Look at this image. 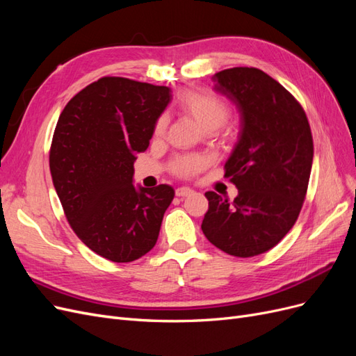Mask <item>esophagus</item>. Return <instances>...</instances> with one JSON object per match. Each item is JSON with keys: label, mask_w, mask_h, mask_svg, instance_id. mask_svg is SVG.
I'll use <instances>...</instances> for the list:
<instances>
[{"label": "esophagus", "mask_w": 356, "mask_h": 356, "mask_svg": "<svg viewBox=\"0 0 356 356\" xmlns=\"http://www.w3.org/2000/svg\"><path fill=\"white\" fill-rule=\"evenodd\" d=\"M193 191L190 187H178L177 190H175V195L178 196V197H187V196H190V195H193Z\"/></svg>", "instance_id": "esophagus-1"}]
</instances>
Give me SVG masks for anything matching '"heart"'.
<instances>
[{"label": "heart", "mask_w": 356, "mask_h": 356, "mask_svg": "<svg viewBox=\"0 0 356 356\" xmlns=\"http://www.w3.org/2000/svg\"><path fill=\"white\" fill-rule=\"evenodd\" d=\"M181 108L196 118V122L207 129L213 131L217 129L218 134L227 132L225 122L230 117L232 106L229 101L212 90L191 89L187 90L179 99ZM168 126V115L161 114L154 124V134L163 135ZM204 166V159L200 156H179L170 165L172 174L181 178H190Z\"/></svg>", "instance_id": "obj_1"}]
</instances>
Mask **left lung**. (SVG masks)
<instances>
[{
	"mask_svg": "<svg viewBox=\"0 0 356 356\" xmlns=\"http://www.w3.org/2000/svg\"><path fill=\"white\" fill-rule=\"evenodd\" d=\"M242 114V135L224 166L239 190L234 200L207 191L202 221L218 250L248 258L267 252L293 229L306 199L314 138L301 104L258 68L236 67L212 77Z\"/></svg>",
	"mask_w": 356,
	"mask_h": 356,
	"instance_id": "left-lung-1",
	"label": "left lung"
}]
</instances>
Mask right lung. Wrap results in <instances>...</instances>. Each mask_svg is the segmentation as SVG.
Instances as JSON below:
<instances>
[{"label":"right lung","instance_id":"right-lung-1","mask_svg":"<svg viewBox=\"0 0 356 356\" xmlns=\"http://www.w3.org/2000/svg\"><path fill=\"white\" fill-rule=\"evenodd\" d=\"M166 86L102 77L65 105L53 134L49 165L63 213L79 239L114 263L153 250L170 186L135 190L136 154L144 153L169 102Z\"/></svg>","mask_w":356,"mask_h":356}]
</instances>
